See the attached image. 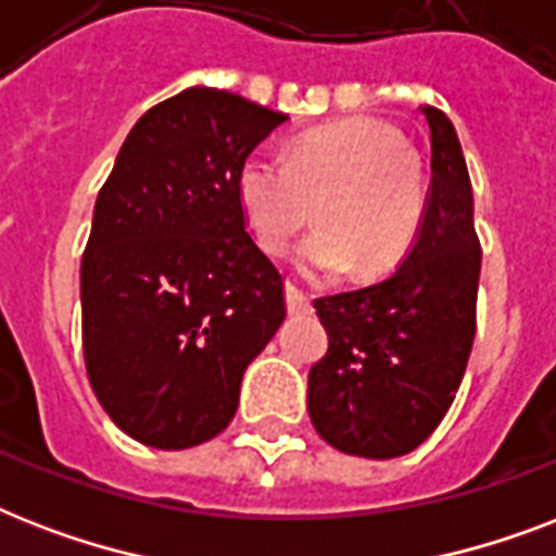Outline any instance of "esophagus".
<instances>
[{"label": "esophagus", "mask_w": 556, "mask_h": 556, "mask_svg": "<svg viewBox=\"0 0 556 556\" xmlns=\"http://www.w3.org/2000/svg\"><path fill=\"white\" fill-rule=\"evenodd\" d=\"M286 303H288V314L312 312V300H308V296H305L296 286H286Z\"/></svg>", "instance_id": "obj_1"}]
</instances>
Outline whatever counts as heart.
Here are the masks:
<instances>
[{
  "label": "heart",
  "mask_w": 556,
  "mask_h": 556,
  "mask_svg": "<svg viewBox=\"0 0 556 556\" xmlns=\"http://www.w3.org/2000/svg\"><path fill=\"white\" fill-rule=\"evenodd\" d=\"M236 195L268 253L286 251L317 204L320 230L294 256L308 277L387 274L413 251L427 213L421 164L395 126L375 117L314 126L288 143L286 155L253 150L239 167Z\"/></svg>",
  "instance_id": "b5f03b06"
}]
</instances>
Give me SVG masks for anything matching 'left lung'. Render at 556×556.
<instances>
[{
  "mask_svg": "<svg viewBox=\"0 0 556 556\" xmlns=\"http://www.w3.org/2000/svg\"><path fill=\"white\" fill-rule=\"evenodd\" d=\"M430 124L421 233L389 277L314 303L329 352L308 371V415L331 447L361 458L415 450L447 415L476 334L482 248L473 190L450 117Z\"/></svg>",
  "mask_w": 556,
  "mask_h": 556,
  "instance_id": "1",
  "label": "left lung"
}]
</instances>
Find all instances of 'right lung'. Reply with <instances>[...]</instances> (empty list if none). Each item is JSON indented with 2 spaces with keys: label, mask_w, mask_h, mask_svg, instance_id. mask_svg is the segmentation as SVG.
I'll return each instance as SVG.
<instances>
[{
  "label": "right lung",
  "mask_w": 556,
  "mask_h": 556,
  "mask_svg": "<svg viewBox=\"0 0 556 556\" xmlns=\"http://www.w3.org/2000/svg\"><path fill=\"white\" fill-rule=\"evenodd\" d=\"M288 115L190 86L126 135L80 262L94 395L135 441L204 444L233 421L244 369L286 320L282 277L244 230L242 161Z\"/></svg>",
  "instance_id": "obj_1"
}]
</instances>
